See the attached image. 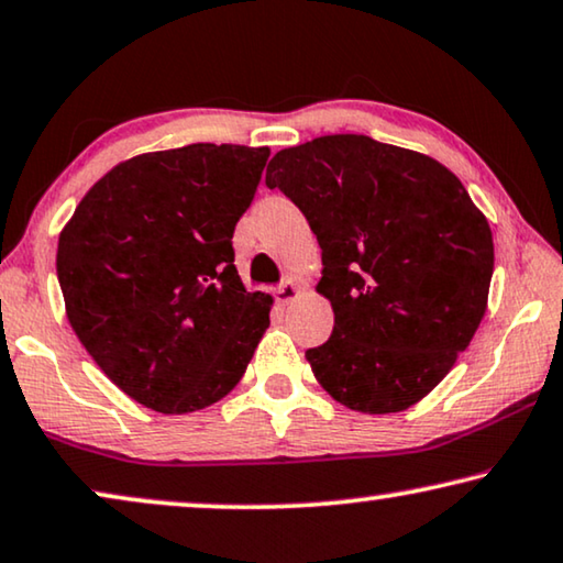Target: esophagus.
<instances>
[{"label": "esophagus", "mask_w": 563, "mask_h": 563, "mask_svg": "<svg viewBox=\"0 0 563 563\" xmlns=\"http://www.w3.org/2000/svg\"><path fill=\"white\" fill-rule=\"evenodd\" d=\"M298 296V283L292 280V278H288V280H283L280 285H278V290H275V298H278V303H290L292 298Z\"/></svg>", "instance_id": "obj_1"}]
</instances>
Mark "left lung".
<instances>
[{
  "mask_svg": "<svg viewBox=\"0 0 563 563\" xmlns=\"http://www.w3.org/2000/svg\"><path fill=\"white\" fill-rule=\"evenodd\" d=\"M321 247L329 342L306 350L323 390L360 413L429 395L487 308L493 232L454 173L367 134H327L267 165Z\"/></svg>",
  "mask_w": 563,
  "mask_h": 563,
  "instance_id": "left-lung-1",
  "label": "left lung"
}]
</instances>
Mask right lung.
Listing matches in <instances>:
<instances>
[{
  "label": "right lung",
  "mask_w": 563,
  "mask_h": 563,
  "mask_svg": "<svg viewBox=\"0 0 563 563\" xmlns=\"http://www.w3.org/2000/svg\"><path fill=\"white\" fill-rule=\"evenodd\" d=\"M267 147L199 142L107 173L58 240L66 313L104 375L157 413H194L240 383L273 298L247 292L234 227Z\"/></svg>",
  "instance_id": "add662e5"
}]
</instances>
